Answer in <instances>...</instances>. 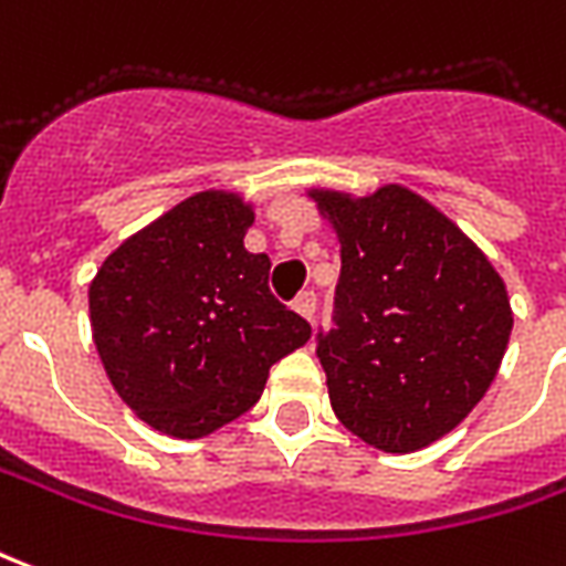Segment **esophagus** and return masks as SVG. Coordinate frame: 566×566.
I'll use <instances>...</instances> for the list:
<instances>
[{
	"instance_id": "obj_1",
	"label": "esophagus",
	"mask_w": 566,
	"mask_h": 566,
	"mask_svg": "<svg viewBox=\"0 0 566 566\" xmlns=\"http://www.w3.org/2000/svg\"><path fill=\"white\" fill-rule=\"evenodd\" d=\"M315 308H317L315 294H300L294 300V312H296V315H303L312 326H315Z\"/></svg>"
}]
</instances>
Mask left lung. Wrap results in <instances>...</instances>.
Masks as SVG:
<instances>
[{
	"mask_svg": "<svg viewBox=\"0 0 566 566\" xmlns=\"http://www.w3.org/2000/svg\"><path fill=\"white\" fill-rule=\"evenodd\" d=\"M308 198L342 245L336 326L317 336L333 411L375 450H422L495 380L513 329L504 279L450 216L399 182Z\"/></svg>",
	"mask_w": 566,
	"mask_h": 566,
	"instance_id": "left-lung-1",
	"label": "left lung"
}]
</instances>
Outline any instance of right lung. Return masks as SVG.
Listing matches in <instances>:
<instances>
[{"mask_svg":"<svg viewBox=\"0 0 566 566\" xmlns=\"http://www.w3.org/2000/svg\"><path fill=\"white\" fill-rule=\"evenodd\" d=\"M254 207L207 188L113 249L90 282L92 342L119 399L146 426L195 441L261 399L272 363L312 326L266 287L245 249Z\"/></svg>","mask_w":566,"mask_h":566,"instance_id":"right-lung-1","label":"right lung"}]
</instances>
